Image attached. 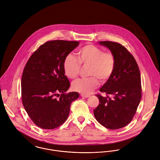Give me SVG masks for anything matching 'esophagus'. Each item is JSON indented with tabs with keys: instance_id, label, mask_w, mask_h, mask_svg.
<instances>
[{
	"instance_id": "obj_1",
	"label": "esophagus",
	"mask_w": 160,
	"mask_h": 160,
	"mask_svg": "<svg viewBox=\"0 0 160 160\" xmlns=\"http://www.w3.org/2000/svg\"><path fill=\"white\" fill-rule=\"evenodd\" d=\"M80 96H82V97H83V98H88V97H90V95H89L81 94V95H80Z\"/></svg>"
}]
</instances>
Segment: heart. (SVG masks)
Instances as JSON below:
<instances>
[{"mask_svg":"<svg viewBox=\"0 0 160 160\" xmlns=\"http://www.w3.org/2000/svg\"><path fill=\"white\" fill-rule=\"evenodd\" d=\"M77 59L72 54H68L63 62L65 75L70 79L76 78L80 70V65L90 66L87 78L78 79L72 83L73 90L84 95H90L99 85V80L105 82L112 75L115 66L114 55L109 51L103 50L93 45H87L80 49L77 52Z\"/></svg>","mask_w":160,"mask_h":160,"instance_id":"obj_1","label":"heart"}]
</instances>
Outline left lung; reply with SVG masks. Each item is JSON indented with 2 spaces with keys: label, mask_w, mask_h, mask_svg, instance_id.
Returning a JSON list of instances; mask_svg holds the SVG:
<instances>
[{
  "label": "left lung",
  "mask_w": 160,
  "mask_h": 160,
  "mask_svg": "<svg viewBox=\"0 0 160 160\" xmlns=\"http://www.w3.org/2000/svg\"><path fill=\"white\" fill-rule=\"evenodd\" d=\"M99 43L114 55L116 66L111 77L99 90L106 96L96 95L99 104L93 111L94 116L102 126L118 129L131 122L140 102V70L133 56L121 44L111 41Z\"/></svg>",
  "instance_id": "1"
}]
</instances>
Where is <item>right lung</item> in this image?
Instances as JSON below:
<instances>
[{
	"label": "right lung",
	"mask_w": 160,
	"mask_h": 160,
	"mask_svg": "<svg viewBox=\"0 0 160 160\" xmlns=\"http://www.w3.org/2000/svg\"><path fill=\"white\" fill-rule=\"evenodd\" d=\"M78 41L54 40L41 45L28 59L22 78V99L32 122L44 129H54L67 119L72 102L79 94L65 92L70 82L65 75V58Z\"/></svg>",
	"instance_id": "add662e5"
}]
</instances>
